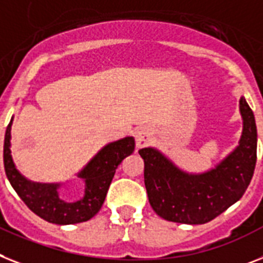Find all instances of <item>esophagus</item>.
I'll list each match as a JSON object with an SVG mask.
<instances>
[{
  "label": "esophagus",
  "mask_w": 263,
  "mask_h": 263,
  "mask_svg": "<svg viewBox=\"0 0 263 263\" xmlns=\"http://www.w3.org/2000/svg\"><path fill=\"white\" fill-rule=\"evenodd\" d=\"M151 138L152 134L149 129H147V128H140L138 134H136V147H139V148L145 147V145L151 142Z\"/></svg>",
  "instance_id": "esophagus-1"
}]
</instances>
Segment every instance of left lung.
Segmentation results:
<instances>
[{
	"label": "left lung",
	"instance_id": "1",
	"mask_svg": "<svg viewBox=\"0 0 263 263\" xmlns=\"http://www.w3.org/2000/svg\"><path fill=\"white\" fill-rule=\"evenodd\" d=\"M243 134L237 149L217 168L189 175L154 148L139 151L144 160V184L151 207L165 220L202 224L239 200L250 184L257 163L254 114L240 98Z\"/></svg>",
	"mask_w": 263,
	"mask_h": 263
}]
</instances>
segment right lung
<instances>
[{
    "label": "right lung",
    "instance_id": "obj_1",
    "mask_svg": "<svg viewBox=\"0 0 263 263\" xmlns=\"http://www.w3.org/2000/svg\"><path fill=\"white\" fill-rule=\"evenodd\" d=\"M10 128L12 120L6 128L4 142V167L9 182L29 210L46 222L56 224L80 223L95 217L104 203L116 168L123 159L131 155L135 149L134 138H124L105 145L79 175L85 180V195L83 199L67 203L60 199L57 184L30 183L15 170L9 148Z\"/></svg>",
    "mask_w": 263,
    "mask_h": 263
}]
</instances>
